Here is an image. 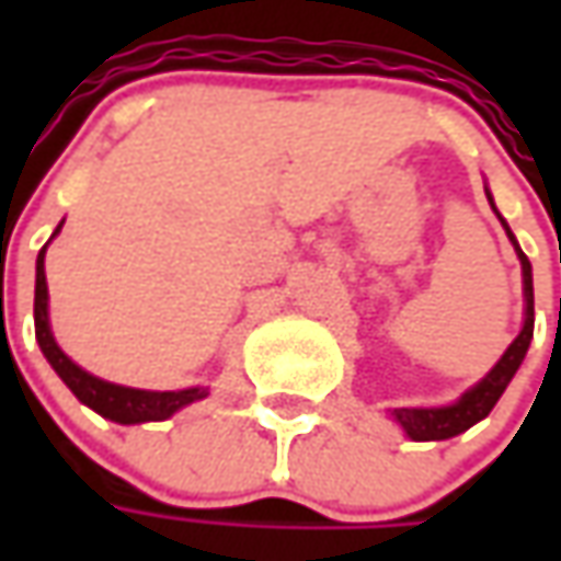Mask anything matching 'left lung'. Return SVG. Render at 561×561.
I'll use <instances>...</instances> for the list:
<instances>
[{
	"instance_id": "left-lung-1",
	"label": "left lung",
	"mask_w": 561,
	"mask_h": 561,
	"mask_svg": "<svg viewBox=\"0 0 561 561\" xmlns=\"http://www.w3.org/2000/svg\"><path fill=\"white\" fill-rule=\"evenodd\" d=\"M486 199H490V193H486ZM493 211H496V208H493ZM500 221H503V218H500ZM503 227H506L508 240L515 243V237H512V230H508L506 221H503ZM515 252H518V259H522V274H525V328H522V334L515 336V343L508 346L506 356L496 362V368H493L478 387H471L456 405H443V409H393V419L405 427V434H409L412 440H449V437L468 431L471 424H478L481 419H486L490 409L496 405V399L503 397L508 380L518 371V365L525 362L530 336H534V277H530L528 255L518 249V243H515Z\"/></svg>"
}]
</instances>
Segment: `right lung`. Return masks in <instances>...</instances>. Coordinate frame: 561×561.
<instances>
[{
  "label": "right lung",
  "instance_id": "1",
  "mask_svg": "<svg viewBox=\"0 0 561 561\" xmlns=\"http://www.w3.org/2000/svg\"><path fill=\"white\" fill-rule=\"evenodd\" d=\"M58 233V230H55ZM43 255L46 247L36 255V290H33V328H36V340L43 356L49 358L58 377L71 387L83 405L96 409L99 415L118 421V424H140V421H164L171 419L178 409H184L190 402L203 399L208 390L205 387H190V390H171V393H152V390H134V387H118L108 380L87 375L83 368H77L71 358L65 356L55 343L53 331H49V312H46V271H43Z\"/></svg>",
  "mask_w": 561,
  "mask_h": 561
}]
</instances>
